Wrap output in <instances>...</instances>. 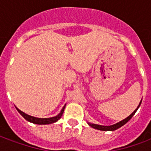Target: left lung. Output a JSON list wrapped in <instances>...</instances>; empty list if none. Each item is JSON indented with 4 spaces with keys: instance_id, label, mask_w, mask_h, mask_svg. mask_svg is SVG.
I'll use <instances>...</instances> for the list:
<instances>
[{
    "instance_id": "obj_1",
    "label": "left lung",
    "mask_w": 151,
    "mask_h": 151,
    "mask_svg": "<svg viewBox=\"0 0 151 151\" xmlns=\"http://www.w3.org/2000/svg\"><path fill=\"white\" fill-rule=\"evenodd\" d=\"M141 103H142V100L140 101V103H139V104L137 109H136V110H134V112L132 113V114H130L129 117H127V118L122 120V121H121V122L117 123V124H113V125H110V126H103V125H99V124H89V125L91 127H92V128H94V129H99V130H102V131H114V130H116V129H119L120 127H122V125H124V124H126L127 122L131 119L132 117V116L136 114V110H138V108L139 107Z\"/></svg>"
}]
</instances>
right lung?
<instances>
[{
	"mask_svg": "<svg viewBox=\"0 0 151 151\" xmlns=\"http://www.w3.org/2000/svg\"><path fill=\"white\" fill-rule=\"evenodd\" d=\"M66 105L64 106L63 108L62 109L61 112L59 113V114H58L55 117H50V118H37V117H32V116H29V115L25 114L22 111L19 110L18 108H16V110L19 111L20 114L22 115V117H24L25 119L27 120L28 122H32V123H34V124H52V123H54V122H56L58 120L62 117V115L63 114L64 111V108H65Z\"/></svg>",
	"mask_w": 151,
	"mask_h": 151,
	"instance_id": "1",
	"label": "right lung"
}]
</instances>
